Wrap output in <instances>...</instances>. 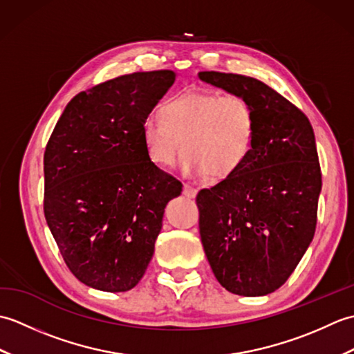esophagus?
Instances as JSON below:
<instances>
[{"label": "esophagus", "mask_w": 354, "mask_h": 354, "mask_svg": "<svg viewBox=\"0 0 354 354\" xmlns=\"http://www.w3.org/2000/svg\"><path fill=\"white\" fill-rule=\"evenodd\" d=\"M184 196H187V198H190V199H193V198H196V194H198V190L194 189V187H192V185H189V184H184Z\"/></svg>", "instance_id": "1"}]
</instances>
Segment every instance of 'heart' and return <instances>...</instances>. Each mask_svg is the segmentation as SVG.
<instances>
[{"label":"heart","instance_id":"heart-1","mask_svg":"<svg viewBox=\"0 0 354 354\" xmlns=\"http://www.w3.org/2000/svg\"><path fill=\"white\" fill-rule=\"evenodd\" d=\"M255 131V111L245 97L189 89L165 102L162 115L142 120L141 140L155 165L170 167L184 147V175L225 179L248 160Z\"/></svg>","mask_w":354,"mask_h":354}]
</instances>
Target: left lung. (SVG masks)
<instances>
[{"label":"left lung","instance_id":"1","mask_svg":"<svg viewBox=\"0 0 354 354\" xmlns=\"http://www.w3.org/2000/svg\"><path fill=\"white\" fill-rule=\"evenodd\" d=\"M198 76L245 97L257 118L245 164L198 194L202 246L228 292L268 295L290 277L317 228L321 169L312 124L295 104L257 79L217 71Z\"/></svg>","mask_w":354,"mask_h":354}]
</instances>
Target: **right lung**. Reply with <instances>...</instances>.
<instances>
[{"mask_svg": "<svg viewBox=\"0 0 354 354\" xmlns=\"http://www.w3.org/2000/svg\"><path fill=\"white\" fill-rule=\"evenodd\" d=\"M170 70L132 73L77 94L44 153V213L74 277L103 292L138 284L164 208L183 184L149 160L141 124L170 86Z\"/></svg>", "mask_w": 354, "mask_h": 354, "instance_id": "add662e5", "label": "right lung"}]
</instances>
